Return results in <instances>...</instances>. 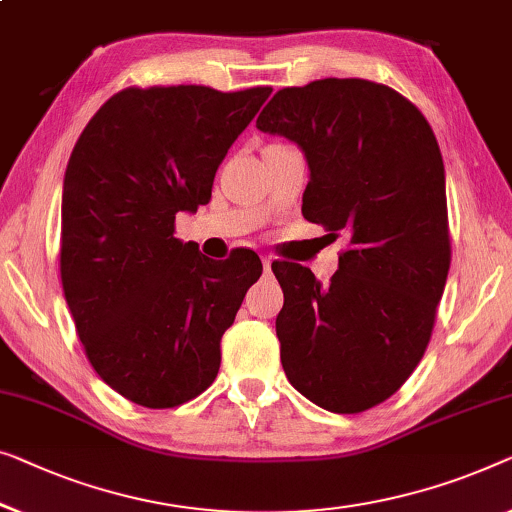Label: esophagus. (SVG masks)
Listing matches in <instances>:
<instances>
[{
    "instance_id": "34e87169",
    "label": "esophagus",
    "mask_w": 512,
    "mask_h": 512,
    "mask_svg": "<svg viewBox=\"0 0 512 512\" xmlns=\"http://www.w3.org/2000/svg\"><path fill=\"white\" fill-rule=\"evenodd\" d=\"M261 261H263V268H265V272H270V268H272V256H263Z\"/></svg>"
}]
</instances>
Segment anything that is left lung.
Masks as SVG:
<instances>
[{
	"mask_svg": "<svg viewBox=\"0 0 512 512\" xmlns=\"http://www.w3.org/2000/svg\"><path fill=\"white\" fill-rule=\"evenodd\" d=\"M256 127L305 152L302 214L348 240L328 284L298 263H272L286 379L325 411L372 409L418 367L448 279L439 143L409 99L362 78L279 90Z\"/></svg>",
	"mask_w": 512,
	"mask_h": 512,
	"instance_id": "obj_1",
	"label": "left lung"
}]
</instances>
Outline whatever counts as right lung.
<instances>
[{"instance_id": "obj_1", "label": "right lung", "mask_w": 512, "mask_h": 512, "mask_svg": "<svg viewBox=\"0 0 512 512\" xmlns=\"http://www.w3.org/2000/svg\"><path fill=\"white\" fill-rule=\"evenodd\" d=\"M272 87H127L103 103L64 173L59 272L94 372L147 409L217 379L221 337L263 265L210 261L175 238V214L210 203L217 168Z\"/></svg>"}]
</instances>
